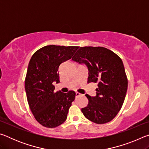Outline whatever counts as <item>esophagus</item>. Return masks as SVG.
Here are the masks:
<instances>
[{
	"label": "esophagus",
	"instance_id": "34e87169",
	"mask_svg": "<svg viewBox=\"0 0 149 149\" xmlns=\"http://www.w3.org/2000/svg\"><path fill=\"white\" fill-rule=\"evenodd\" d=\"M75 95H76V97H79V96H81V95H82L81 94H80L79 93H77V92H76L75 93Z\"/></svg>",
	"mask_w": 149,
	"mask_h": 149
}]
</instances>
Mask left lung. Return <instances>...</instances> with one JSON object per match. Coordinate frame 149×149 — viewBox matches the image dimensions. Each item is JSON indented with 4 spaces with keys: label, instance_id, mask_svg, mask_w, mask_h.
Segmentation results:
<instances>
[{
    "label": "left lung",
    "instance_id": "obj_1",
    "mask_svg": "<svg viewBox=\"0 0 149 149\" xmlns=\"http://www.w3.org/2000/svg\"><path fill=\"white\" fill-rule=\"evenodd\" d=\"M88 69L87 83H97L95 97L89 100L81 112L91 122L102 124L110 122L122 108L127 89V79L122 59L102 47H80L72 59Z\"/></svg>",
    "mask_w": 149,
    "mask_h": 149
}]
</instances>
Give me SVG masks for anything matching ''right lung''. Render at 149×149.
Instances as JSON below:
<instances>
[{"label": "right lung", "instance_id": "1", "mask_svg": "<svg viewBox=\"0 0 149 149\" xmlns=\"http://www.w3.org/2000/svg\"><path fill=\"white\" fill-rule=\"evenodd\" d=\"M79 47L47 45L35 52L29 62L25 80L27 102L36 120L46 127L61 125L67 118L75 93L54 92L58 84V68L72 58Z\"/></svg>", "mask_w": 149, "mask_h": 149}]
</instances>
